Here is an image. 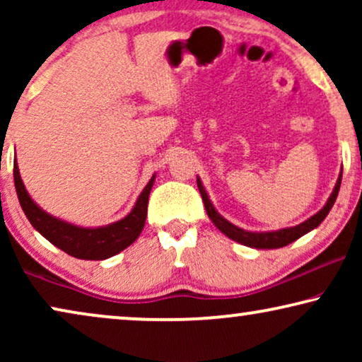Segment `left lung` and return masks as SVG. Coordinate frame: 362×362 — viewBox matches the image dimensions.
Listing matches in <instances>:
<instances>
[{
  "label": "left lung",
  "instance_id": "left-lung-1",
  "mask_svg": "<svg viewBox=\"0 0 362 362\" xmlns=\"http://www.w3.org/2000/svg\"><path fill=\"white\" fill-rule=\"evenodd\" d=\"M341 177H343V173H339L338 182H336L334 189H333V192H331L329 199L325 204L323 209L316 212L315 216H311L308 221L301 222L300 226L286 227V229H280L275 232H250V230H244V229H240V227L230 224L229 221L224 219V217H222L219 212L214 209V206H212L209 196H207V192L204 189V186H202L199 177H197V187H199L201 197H202V201H204L207 216H209V219L214 222V226L222 232V234H226L229 239L239 242V244H242V245L254 247V249H280V247H285V245L291 244L293 240L300 239L301 235H305L306 232L313 230L315 227H318L321 222H323L325 217L328 216V212L331 211V207H333L336 197H338Z\"/></svg>",
  "mask_w": 362,
  "mask_h": 362
}]
</instances>
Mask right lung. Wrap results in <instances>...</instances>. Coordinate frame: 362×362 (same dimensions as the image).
Wrapping results in <instances>:
<instances>
[{"label":"right lung","mask_w":362,"mask_h":362,"mask_svg":"<svg viewBox=\"0 0 362 362\" xmlns=\"http://www.w3.org/2000/svg\"><path fill=\"white\" fill-rule=\"evenodd\" d=\"M13 175L19 204H21L24 214L34 229L66 254L82 260L108 259V257L117 255L118 252L127 249L138 239L143 227H145L148 197H150V191L153 182H155V176H153L145 186V189L141 191L135 207L122 221H117L105 227H97V229H87V227L72 226L44 212L28 194L21 176H19L16 161H14Z\"/></svg>","instance_id":"right-lung-1"}]
</instances>
